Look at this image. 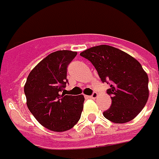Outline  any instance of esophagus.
Instances as JSON below:
<instances>
[{
  "label": "esophagus",
  "instance_id": "1",
  "mask_svg": "<svg viewBox=\"0 0 159 159\" xmlns=\"http://www.w3.org/2000/svg\"><path fill=\"white\" fill-rule=\"evenodd\" d=\"M89 97L91 98V99H96L98 97V93L96 92H94L91 95H90Z\"/></svg>",
  "mask_w": 159,
  "mask_h": 159
}]
</instances>
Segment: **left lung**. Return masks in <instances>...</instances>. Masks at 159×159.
Segmentation results:
<instances>
[{"mask_svg": "<svg viewBox=\"0 0 159 159\" xmlns=\"http://www.w3.org/2000/svg\"><path fill=\"white\" fill-rule=\"evenodd\" d=\"M92 63L103 82L110 83L107 93L112 104L103 115L114 123H125L140 113L149 98V77L141 64L119 49L93 46L80 53Z\"/></svg>", "mask_w": 159, "mask_h": 159, "instance_id": "left-lung-1", "label": "left lung"}]
</instances>
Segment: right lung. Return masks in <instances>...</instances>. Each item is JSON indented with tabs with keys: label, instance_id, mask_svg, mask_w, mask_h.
I'll return each mask as SVG.
<instances>
[{
	"label": "right lung",
	"instance_id": "right-lung-1",
	"mask_svg": "<svg viewBox=\"0 0 159 159\" xmlns=\"http://www.w3.org/2000/svg\"><path fill=\"white\" fill-rule=\"evenodd\" d=\"M77 53L57 50L38 63L24 85L27 106L40 124L50 131L70 130L79 121L84 95H65L67 67Z\"/></svg>",
	"mask_w": 159,
	"mask_h": 159
}]
</instances>
